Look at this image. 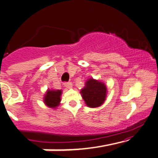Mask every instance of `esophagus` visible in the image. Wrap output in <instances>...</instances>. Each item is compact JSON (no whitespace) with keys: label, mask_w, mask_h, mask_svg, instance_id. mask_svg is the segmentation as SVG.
Here are the masks:
<instances>
[{"label":"esophagus","mask_w":158,"mask_h":158,"mask_svg":"<svg viewBox=\"0 0 158 158\" xmlns=\"http://www.w3.org/2000/svg\"><path fill=\"white\" fill-rule=\"evenodd\" d=\"M64 86H65L66 88H68V89H71V88L72 87V82H64Z\"/></svg>","instance_id":"obj_1"}]
</instances>
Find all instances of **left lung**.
<instances>
[{"label": "left lung", "instance_id": "obj_1", "mask_svg": "<svg viewBox=\"0 0 158 158\" xmlns=\"http://www.w3.org/2000/svg\"><path fill=\"white\" fill-rule=\"evenodd\" d=\"M107 88L104 82L94 78L86 80L85 86L81 89L80 94L86 106L92 108L101 107L107 97Z\"/></svg>", "mask_w": 158, "mask_h": 158}]
</instances>
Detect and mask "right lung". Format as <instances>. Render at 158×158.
<instances>
[{"mask_svg":"<svg viewBox=\"0 0 158 158\" xmlns=\"http://www.w3.org/2000/svg\"><path fill=\"white\" fill-rule=\"evenodd\" d=\"M61 89H48L44 94V103L50 108H57L61 102Z\"/></svg>","mask_w":158,"mask_h":158,"instance_id":"right-lung-1","label":"right lung"}]
</instances>
